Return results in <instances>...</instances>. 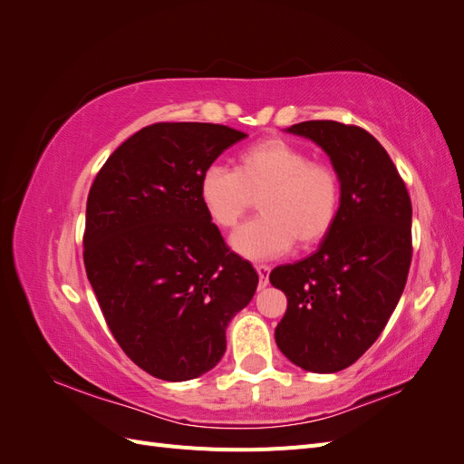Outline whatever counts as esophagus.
<instances>
[{
	"instance_id": "34e87169",
	"label": "esophagus",
	"mask_w": 464,
	"mask_h": 464,
	"mask_svg": "<svg viewBox=\"0 0 464 464\" xmlns=\"http://www.w3.org/2000/svg\"><path fill=\"white\" fill-rule=\"evenodd\" d=\"M256 271H257V275H259V288H265L266 283H269L271 266H269V265H256Z\"/></svg>"
}]
</instances>
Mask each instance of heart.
<instances>
[{
	"label": "heart",
	"mask_w": 464,
	"mask_h": 464,
	"mask_svg": "<svg viewBox=\"0 0 464 464\" xmlns=\"http://www.w3.org/2000/svg\"><path fill=\"white\" fill-rule=\"evenodd\" d=\"M341 176L329 162L312 160L283 137H266L246 147L236 170L207 166L199 199L218 228L237 227L259 199L261 217L232 236V246L251 259L285 254L296 242L310 247L329 234L341 208Z\"/></svg>",
	"instance_id": "obj_1"
}]
</instances>
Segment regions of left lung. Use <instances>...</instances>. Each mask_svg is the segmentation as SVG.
<instances>
[{
    "mask_svg": "<svg viewBox=\"0 0 464 464\" xmlns=\"http://www.w3.org/2000/svg\"><path fill=\"white\" fill-rule=\"evenodd\" d=\"M325 150L341 176V208L314 256L271 271L286 294L275 341L292 363L341 372L385 329L412 261V203L397 166L377 139L333 120L294 123Z\"/></svg>",
    "mask_w": 464,
    "mask_h": 464,
    "instance_id": "left-lung-1",
    "label": "left lung"
}]
</instances>
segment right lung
<instances>
[{
    "instance_id": "1",
    "label": "right lung",
    "mask_w": 464,
    "mask_h": 464,
    "mask_svg": "<svg viewBox=\"0 0 464 464\" xmlns=\"http://www.w3.org/2000/svg\"><path fill=\"white\" fill-rule=\"evenodd\" d=\"M244 137L220 123L147 125L110 154L89 191V283L120 348L164 382L217 366L230 319L259 283L199 199L205 168Z\"/></svg>"
}]
</instances>
